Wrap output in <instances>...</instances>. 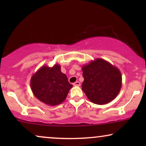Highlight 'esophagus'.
Wrapping results in <instances>:
<instances>
[{
    "label": "esophagus",
    "instance_id": "esophagus-1",
    "mask_svg": "<svg viewBox=\"0 0 146 146\" xmlns=\"http://www.w3.org/2000/svg\"><path fill=\"white\" fill-rule=\"evenodd\" d=\"M73 85L74 86H80V83L78 81H76V82L73 84Z\"/></svg>",
    "mask_w": 146,
    "mask_h": 146
}]
</instances>
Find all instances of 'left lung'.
Listing matches in <instances>:
<instances>
[{
  "instance_id": "left-lung-1",
  "label": "left lung",
  "mask_w": 146,
  "mask_h": 146,
  "mask_svg": "<svg viewBox=\"0 0 146 146\" xmlns=\"http://www.w3.org/2000/svg\"><path fill=\"white\" fill-rule=\"evenodd\" d=\"M82 89L96 104L104 105L115 99L121 90L122 78L119 70L104 59L96 58L82 66Z\"/></svg>"
}]
</instances>
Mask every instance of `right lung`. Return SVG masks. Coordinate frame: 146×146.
Instances as JSON below:
<instances>
[{"label":"right lung","mask_w":146,"mask_h":146,"mask_svg":"<svg viewBox=\"0 0 146 146\" xmlns=\"http://www.w3.org/2000/svg\"><path fill=\"white\" fill-rule=\"evenodd\" d=\"M31 88L38 100L46 105L54 106L65 100L72 85L66 75L61 72L60 64L52 67L42 66L33 75Z\"/></svg>","instance_id":"1"}]
</instances>
